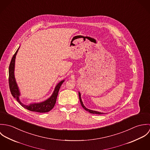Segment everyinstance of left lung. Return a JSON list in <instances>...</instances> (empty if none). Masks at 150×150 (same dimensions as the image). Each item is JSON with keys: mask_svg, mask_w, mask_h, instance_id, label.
Returning a JSON list of instances; mask_svg holds the SVG:
<instances>
[{"mask_svg": "<svg viewBox=\"0 0 150 150\" xmlns=\"http://www.w3.org/2000/svg\"><path fill=\"white\" fill-rule=\"evenodd\" d=\"M79 99H80V101L81 105L82 107H83L84 109H85L86 111H88V112H89L90 113H92V114H104L103 112H98V111H93V110H91L86 108L84 106V104H83V103L82 102V100H81V94H80V92H79Z\"/></svg>", "mask_w": 150, "mask_h": 150, "instance_id": "left-lung-1", "label": "left lung"}]
</instances>
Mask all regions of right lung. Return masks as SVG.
<instances>
[{"instance_id": "1", "label": "right lung", "mask_w": 150, "mask_h": 150, "mask_svg": "<svg viewBox=\"0 0 150 150\" xmlns=\"http://www.w3.org/2000/svg\"><path fill=\"white\" fill-rule=\"evenodd\" d=\"M19 48L13 55L11 62L9 65V77H8V83H9V87L11 93L13 96L18 102V103L21 105L22 106L26 109L30 110L31 111H35L38 112H47L50 111L54 107L57 98L58 96V92L59 88L61 85L64 82V80L59 82L55 88L54 91L53 92L52 95L50 96V98L47 99L46 100L44 101L43 102L38 103H31L29 105H25L22 104L19 98L20 96V92L18 89V86L17 84L15 77H14V67H15V60L16 57L18 52Z\"/></svg>"}]
</instances>
